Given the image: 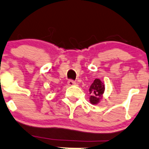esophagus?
<instances>
[{"instance_id": "esophagus-1", "label": "esophagus", "mask_w": 149, "mask_h": 149, "mask_svg": "<svg viewBox=\"0 0 149 149\" xmlns=\"http://www.w3.org/2000/svg\"><path fill=\"white\" fill-rule=\"evenodd\" d=\"M67 83H68V85H70V86H72V85H76V82H75L74 80H72V79H70V80L67 82Z\"/></svg>"}]
</instances>
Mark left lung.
Returning <instances> with one entry per match:
<instances>
[{
    "mask_svg": "<svg viewBox=\"0 0 149 149\" xmlns=\"http://www.w3.org/2000/svg\"><path fill=\"white\" fill-rule=\"evenodd\" d=\"M105 90V85L99 79H95L91 85L89 89L90 102L92 104H97L99 103L102 98V95Z\"/></svg>",
    "mask_w": 149,
    "mask_h": 149,
    "instance_id": "8db88e82",
    "label": "left lung"
}]
</instances>
